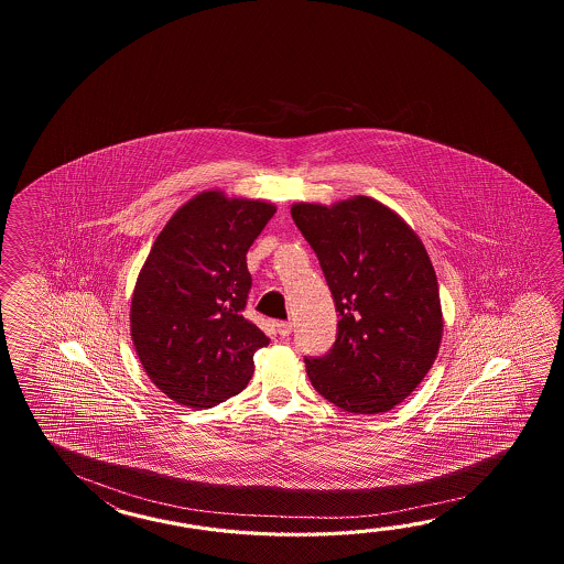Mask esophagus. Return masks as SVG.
<instances>
[{
    "label": "esophagus",
    "mask_w": 564,
    "mask_h": 564,
    "mask_svg": "<svg viewBox=\"0 0 564 564\" xmlns=\"http://www.w3.org/2000/svg\"><path fill=\"white\" fill-rule=\"evenodd\" d=\"M276 333L282 338H286L292 333V323L290 321H280V323H276Z\"/></svg>",
    "instance_id": "obj_1"
}]
</instances>
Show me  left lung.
Here are the masks:
<instances>
[{
    "mask_svg": "<svg viewBox=\"0 0 564 564\" xmlns=\"http://www.w3.org/2000/svg\"><path fill=\"white\" fill-rule=\"evenodd\" d=\"M335 299L336 340L304 357L312 387L357 415L399 405L432 369L442 343L440 288L430 256L401 217L371 197L296 204Z\"/></svg>",
    "mask_w": 564,
    "mask_h": 564,
    "instance_id": "left-lung-1",
    "label": "left lung"
}]
</instances>
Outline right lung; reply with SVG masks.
<instances>
[{
	"mask_svg": "<svg viewBox=\"0 0 564 564\" xmlns=\"http://www.w3.org/2000/svg\"><path fill=\"white\" fill-rule=\"evenodd\" d=\"M274 205L199 193L156 236L131 304L132 343L151 381L173 401L214 408L252 379L270 338L243 311L246 253Z\"/></svg>",
	"mask_w": 564,
	"mask_h": 564,
	"instance_id": "obj_1",
	"label": "right lung"
}]
</instances>
